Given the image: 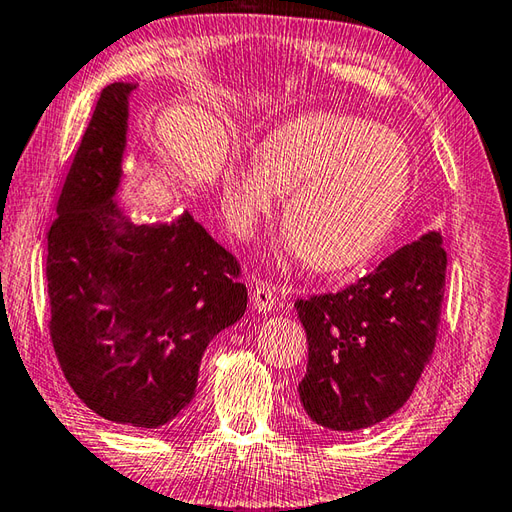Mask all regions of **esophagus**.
Instances as JSON below:
<instances>
[{"mask_svg": "<svg viewBox=\"0 0 512 512\" xmlns=\"http://www.w3.org/2000/svg\"><path fill=\"white\" fill-rule=\"evenodd\" d=\"M277 295H279V290L273 284L259 281L253 290V308L257 312H273L277 306Z\"/></svg>", "mask_w": 512, "mask_h": 512, "instance_id": "34e87169", "label": "esophagus"}]
</instances>
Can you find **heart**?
Here are the masks:
<instances>
[{"label":"heart","instance_id":"obj_1","mask_svg":"<svg viewBox=\"0 0 512 512\" xmlns=\"http://www.w3.org/2000/svg\"><path fill=\"white\" fill-rule=\"evenodd\" d=\"M405 140L365 118L314 112L270 129L257 154L222 167V211L239 237L255 233L286 191L281 250L321 273L372 257L411 191Z\"/></svg>","mask_w":512,"mask_h":512}]
</instances>
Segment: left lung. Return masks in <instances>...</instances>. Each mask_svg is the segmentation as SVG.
Returning a JSON list of instances; mask_svg holds the SVG:
<instances>
[{"mask_svg": "<svg viewBox=\"0 0 512 512\" xmlns=\"http://www.w3.org/2000/svg\"><path fill=\"white\" fill-rule=\"evenodd\" d=\"M444 275L442 235L427 231L356 284L295 303L308 334L299 398L312 422L361 431L405 405L436 347Z\"/></svg>", "mask_w": 512, "mask_h": 512, "instance_id": "obj_1", "label": "left lung"}]
</instances>
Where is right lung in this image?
Returning a JSON list of instances; mask_svg holds the SVG:
<instances>
[{
	"label": "right lung",
	"instance_id": "right-lung-1",
	"mask_svg": "<svg viewBox=\"0 0 512 512\" xmlns=\"http://www.w3.org/2000/svg\"><path fill=\"white\" fill-rule=\"evenodd\" d=\"M101 92L48 233L50 336L74 394L101 418L158 429L189 405L206 345L244 317L235 257L193 220H129V96Z\"/></svg>",
	"mask_w": 512,
	"mask_h": 512
}]
</instances>
